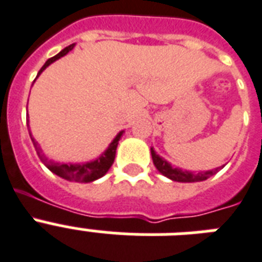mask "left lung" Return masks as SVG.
<instances>
[{
  "label": "left lung",
  "mask_w": 262,
  "mask_h": 262,
  "mask_svg": "<svg viewBox=\"0 0 262 262\" xmlns=\"http://www.w3.org/2000/svg\"><path fill=\"white\" fill-rule=\"evenodd\" d=\"M150 153H152V160L155 167L159 169L160 173L167 176L168 179L173 180V182H180V183H193V182H203V180L208 179L210 176L215 175L216 172L220 171L221 168H215L212 171H206V172H191V171H183L180 168L172 167L167 160H164L163 157L157 155L153 148H150Z\"/></svg>",
  "instance_id": "1"
}]
</instances>
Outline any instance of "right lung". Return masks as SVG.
<instances>
[{"label": "right lung", "instance_id": "add662e5", "mask_svg": "<svg viewBox=\"0 0 262 262\" xmlns=\"http://www.w3.org/2000/svg\"><path fill=\"white\" fill-rule=\"evenodd\" d=\"M72 48H74V44L66 47L64 50H61L59 54L55 55V56L51 57V59H48V60L46 61V64L42 66L41 69H40L37 76H39L40 74H41V72L51 64V63H54L55 60H57V59H60L61 56H64V55L69 54ZM37 76H36V78H37ZM122 133H124V130L120 132V133L116 136V138L110 142L109 148L102 153L97 160L87 161V163H80V164H71V163H70V164H60V163H54V161L48 160V159L42 155L40 146L37 145V142L35 141V138L32 137V133L31 130H29V136H31V140L32 142H33V146H35L36 152H37V155H39L40 160L46 164V167L48 168L51 172H54L55 175L60 176V178H63V179L70 180V182H78V183L94 182V180L102 178V176L105 175L106 172L109 171L110 167H112L113 163H114V159H116L117 145H118V141H120Z\"/></svg>", "mask_w": 262, "mask_h": 262}]
</instances>
